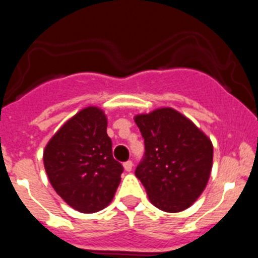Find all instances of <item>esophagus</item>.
<instances>
[{"label":"esophagus","instance_id":"esophagus-1","mask_svg":"<svg viewBox=\"0 0 258 258\" xmlns=\"http://www.w3.org/2000/svg\"><path fill=\"white\" fill-rule=\"evenodd\" d=\"M124 169L126 170V172H131V170L133 169V163H132L131 160L125 161V163H124Z\"/></svg>","mask_w":258,"mask_h":258}]
</instances>
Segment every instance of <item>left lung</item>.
I'll list each match as a JSON object with an SVG mask.
<instances>
[{"mask_svg": "<svg viewBox=\"0 0 258 258\" xmlns=\"http://www.w3.org/2000/svg\"><path fill=\"white\" fill-rule=\"evenodd\" d=\"M145 140V156L136 168L150 202L169 213L187 209L206 188L213 145L186 116L164 107L134 117Z\"/></svg>", "mask_w": 258, "mask_h": 258, "instance_id": "1", "label": "left lung"}]
</instances>
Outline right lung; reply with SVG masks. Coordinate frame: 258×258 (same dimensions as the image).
Here are the masks:
<instances>
[{
	"mask_svg": "<svg viewBox=\"0 0 258 258\" xmlns=\"http://www.w3.org/2000/svg\"><path fill=\"white\" fill-rule=\"evenodd\" d=\"M44 165L59 197L81 213H95L112 202L122 165L112 156L107 117L86 107L71 117L45 147Z\"/></svg>",
	"mask_w": 258,
	"mask_h": 258,
	"instance_id": "1",
	"label": "right lung"
}]
</instances>
